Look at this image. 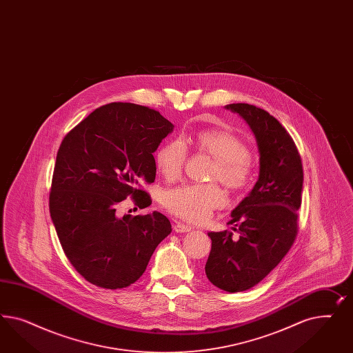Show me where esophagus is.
<instances>
[{"mask_svg":"<svg viewBox=\"0 0 353 353\" xmlns=\"http://www.w3.org/2000/svg\"><path fill=\"white\" fill-rule=\"evenodd\" d=\"M174 232L176 233H188V232H190L192 228L190 225L182 224V223H177V224L174 225Z\"/></svg>","mask_w":353,"mask_h":353,"instance_id":"obj_1","label":"esophagus"}]
</instances>
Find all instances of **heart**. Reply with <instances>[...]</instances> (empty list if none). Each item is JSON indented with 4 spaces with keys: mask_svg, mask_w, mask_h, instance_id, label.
<instances>
[{
    "mask_svg": "<svg viewBox=\"0 0 353 353\" xmlns=\"http://www.w3.org/2000/svg\"><path fill=\"white\" fill-rule=\"evenodd\" d=\"M186 146L214 159L210 180H219L229 190H243L252 180L254 168L243 141L225 129H202L188 136L183 142L172 139L158 150L155 164L167 181H174L181 176L188 158ZM161 203L183 220L203 223L214 210L224 207L225 196L214 183L183 185L164 192Z\"/></svg>",
    "mask_w": 353,
    "mask_h": 353,
    "instance_id": "1",
    "label": "heart"
}]
</instances>
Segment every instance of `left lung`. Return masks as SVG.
<instances>
[{
	"instance_id": "8db88e82",
	"label": "left lung",
	"mask_w": 353,
	"mask_h": 353,
	"mask_svg": "<svg viewBox=\"0 0 353 353\" xmlns=\"http://www.w3.org/2000/svg\"><path fill=\"white\" fill-rule=\"evenodd\" d=\"M248 124L259 150V179L232 211V232H210L212 247L205 276L219 289H251L277 267L298 233L303 167L288 130L263 108L248 103L226 105Z\"/></svg>"
}]
</instances>
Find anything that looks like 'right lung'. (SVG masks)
I'll list each match as a JSON object with an SVG mask.
<instances>
[{
  "mask_svg": "<svg viewBox=\"0 0 353 353\" xmlns=\"http://www.w3.org/2000/svg\"><path fill=\"white\" fill-rule=\"evenodd\" d=\"M173 128L152 108L114 102L94 110L61 143L50 216L65 256L98 288L134 283L171 234V223L161 212L119 216L118 208L127 196L139 208L151 204L141 186L155 180L152 154Z\"/></svg>",
  "mask_w": 353,
  "mask_h": 353,
  "instance_id": "obj_1",
  "label": "right lung"
}]
</instances>
